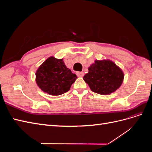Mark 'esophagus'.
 I'll use <instances>...</instances> for the list:
<instances>
[{
	"label": "esophagus",
	"mask_w": 152,
	"mask_h": 152,
	"mask_svg": "<svg viewBox=\"0 0 152 152\" xmlns=\"http://www.w3.org/2000/svg\"><path fill=\"white\" fill-rule=\"evenodd\" d=\"M76 74L78 77H83L84 75V73L83 72H77L76 73Z\"/></svg>",
	"instance_id": "obj_1"
}]
</instances>
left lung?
Masks as SVG:
<instances>
[{
	"instance_id": "obj_1",
	"label": "left lung",
	"mask_w": 152,
	"mask_h": 152,
	"mask_svg": "<svg viewBox=\"0 0 152 152\" xmlns=\"http://www.w3.org/2000/svg\"><path fill=\"white\" fill-rule=\"evenodd\" d=\"M83 79L92 91L108 95L116 91L122 85L124 74L122 69L110 59L96 60L88 68Z\"/></svg>"
}]
</instances>
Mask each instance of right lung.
I'll use <instances>...</instances> for the list:
<instances>
[{
    "label": "right lung",
    "mask_w": 152,
    "mask_h": 152,
    "mask_svg": "<svg viewBox=\"0 0 152 152\" xmlns=\"http://www.w3.org/2000/svg\"><path fill=\"white\" fill-rule=\"evenodd\" d=\"M77 77L68 68L63 59L50 56L41 65L35 73V82L45 93L59 96L70 89Z\"/></svg>",
    "instance_id": "1"
}]
</instances>
